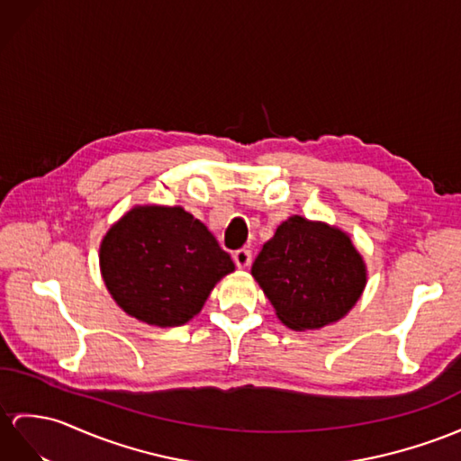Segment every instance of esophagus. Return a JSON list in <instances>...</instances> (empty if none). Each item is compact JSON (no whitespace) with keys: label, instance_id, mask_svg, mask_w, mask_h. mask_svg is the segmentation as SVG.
Returning a JSON list of instances; mask_svg holds the SVG:
<instances>
[{"label":"esophagus","instance_id":"34e87169","mask_svg":"<svg viewBox=\"0 0 461 461\" xmlns=\"http://www.w3.org/2000/svg\"><path fill=\"white\" fill-rule=\"evenodd\" d=\"M232 260H234V264H237V267H240V269L249 267L250 262H252V252L249 249H240V250L232 254Z\"/></svg>","mask_w":461,"mask_h":461}]
</instances>
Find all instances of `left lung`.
<instances>
[{
	"label": "left lung",
	"mask_w": 461,
	"mask_h": 461,
	"mask_svg": "<svg viewBox=\"0 0 461 461\" xmlns=\"http://www.w3.org/2000/svg\"><path fill=\"white\" fill-rule=\"evenodd\" d=\"M252 276L291 330L339 322L360 301L367 267L350 234L291 215L252 264Z\"/></svg>",
	"instance_id": "left-lung-1"
}]
</instances>
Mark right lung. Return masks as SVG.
<instances>
[{"mask_svg": "<svg viewBox=\"0 0 461 461\" xmlns=\"http://www.w3.org/2000/svg\"><path fill=\"white\" fill-rule=\"evenodd\" d=\"M99 269L129 317L166 329L199 315L234 264L192 212L149 203L111 224L99 246Z\"/></svg>", "mask_w": 461, "mask_h": 461, "instance_id": "obj_1", "label": "right lung"}]
</instances>
